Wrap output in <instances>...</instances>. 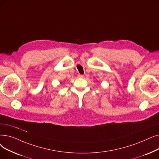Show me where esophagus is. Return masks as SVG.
I'll list each match as a JSON object with an SVG mask.
<instances>
[{
	"label": "esophagus",
	"mask_w": 159,
	"mask_h": 159,
	"mask_svg": "<svg viewBox=\"0 0 159 159\" xmlns=\"http://www.w3.org/2000/svg\"><path fill=\"white\" fill-rule=\"evenodd\" d=\"M84 77V76L83 75H80V74L78 75V77L79 78H83Z\"/></svg>",
	"instance_id": "obj_1"
}]
</instances>
